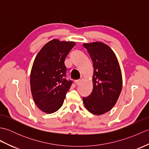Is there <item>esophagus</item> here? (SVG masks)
<instances>
[{
  "label": "esophagus",
  "mask_w": 149,
  "mask_h": 149,
  "mask_svg": "<svg viewBox=\"0 0 149 149\" xmlns=\"http://www.w3.org/2000/svg\"><path fill=\"white\" fill-rule=\"evenodd\" d=\"M81 82V80H76V81H75V84H76L77 85L79 84Z\"/></svg>",
  "instance_id": "34e87169"
}]
</instances>
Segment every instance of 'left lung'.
<instances>
[{
    "label": "left lung",
    "instance_id": "left-lung-1",
    "mask_svg": "<svg viewBox=\"0 0 149 149\" xmlns=\"http://www.w3.org/2000/svg\"><path fill=\"white\" fill-rule=\"evenodd\" d=\"M93 66V90L83 97L88 111L100 115L109 111L115 105L122 89L121 69L115 54L102 42L84 43Z\"/></svg>",
    "mask_w": 149,
    "mask_h": 149
}]
</instances>
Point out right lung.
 Here are the masks:
<instances>
[{"mask_svg": "<svg viewBox=\"0 0 149 149\" xmlns=\"http://www.w3.org/2000/svg\"><path fill=\"white\" fill-rule=\"evenodd\" d=\"M75 45L74 42L54 39L38 53L31 72V90L34 103L50 114L63 105L72 82L66 79L65 59Z\"/></svg>", "mask_w": 149, "mask_h": 149, "instance_id": "add662e5", "label": "right lung"}]
</instances>
